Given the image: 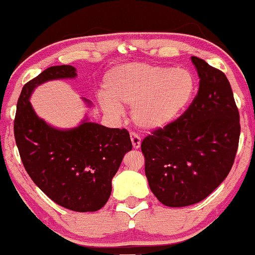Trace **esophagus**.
<instances>
[{
    "mask_svg": "<svg viewBox=\"0 0 255 255\" xmlns=\"http://www.w3.org/2000/svg\"><path fill=\"white\" fill-rule=\"evenodd\" d=\"M130 140H131V143H133V147L135 148V149H138L141 146V137L138 136L137 134L130 133Z\"/></svg>",
    "mask_w": 255,
    "mask_h": 255,
    "instance_id": "obj_1",
    "label": "esophagus"
}]
</instances>
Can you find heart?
Returning <instances> with one entry per match:
<instances>
[{
  "label": "heart",
  "mask_w": 255,
  "mask_h": 255,
  "mask_svg": "<svg viewBox=\"0 0 255 255\" xmlns=\"http://www.w3.org/2000/svg\"><path fill=\"white\" fill-rule=\"evenodd\" d=\"M195 92V79L186 68L151 63H126L109 70L104 79L99 105L106 114L119 118L131 106L138 127L155 130L178 119Z\"/></svg>",
  "instance_id": "b5f03b06"
}]
</instances>
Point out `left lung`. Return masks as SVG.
Returning a JSON list of instances; mask_svg holds the SVG:
<instances>
[{"label": "left lung", "mask_w": 255, "mask_h": 255, "mask_svg": "<svg viewBox=\"0 0 255 255\" xmlns=\"http://www.w3.org/2000/svg\"><path fill=\"white\" fill-rule=\"evenodd\" d=\"M191 60L198 95L182 117L141 143L150 191L168 207L207 198L226 179L239 144V111L226 75L202 59Z\"/></svg>", "instance_id": "left-lung-1"}]
</instances>
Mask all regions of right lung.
<instances>
[{"mask_svg":"<svg viewBox=\"0 0 255 255\" xmlns=\"http://www.w3.org/2000/svg\"><path fill=\"white\" fill-rule=\"evenodd\" d=\"M76 75L73 66H53L25 83L16 106L15 141L25 170L44 194L67 209L96 212L108 201L112 179L133 147L129 133L87 117L77 127L59 129L38 118L29 102L37 86Z\"/></svg>","mask_w":255,"mask_h":255,"instance_id":"1","label":"right lung"}]
</instances>
